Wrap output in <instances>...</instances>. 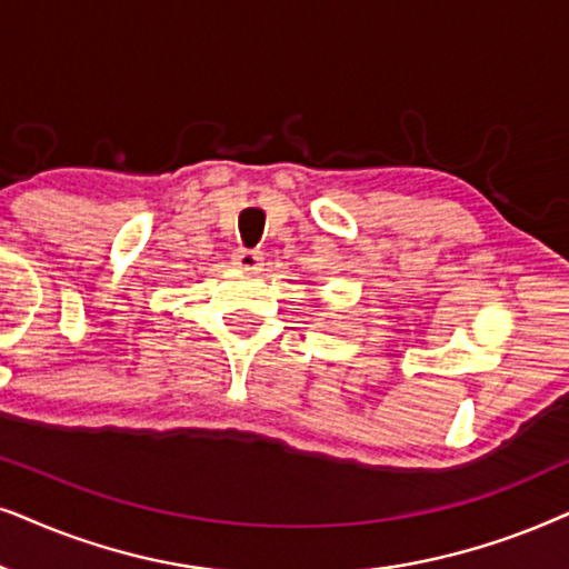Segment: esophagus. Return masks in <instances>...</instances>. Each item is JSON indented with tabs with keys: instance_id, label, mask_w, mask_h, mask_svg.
<instances>
[{
	"instance_id": "esophagus-1",
	"label": "esophagus",
	"mask_w": 569,
	"mask_h": 569,
	"mask_svg": "<svg viewBox=\"0 0 569 569\" xmlns=\"http://www.w3.org/2000/svg\"><path fill=\"white\" fill-rule=\"evenodd\" d=\"M231 260H233V264H237L239 270H244V272L262 270V254L254 252V249H237Z\"/></svg>"
}]
</instances>
